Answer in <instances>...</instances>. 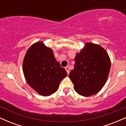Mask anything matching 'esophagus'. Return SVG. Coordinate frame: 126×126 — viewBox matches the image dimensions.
Wrapping results in <instances>:
<instances>
[{
	"instance_id": "1",
	"label": "esophagus",
	"mask_w": 126,
	"mask_h": 126,
	"mask_svg": "<svg viewBox=\"0 0 126 126\" xmlns=\"http://www.w3.org/2000/svg\"><path fill=\"white\" fill-rule=\"evenodd\" d=\"M65 68V70H66V71H67L68 74L69 73H70V69H69V67H66Z\"/></svg>"
}]
</instances>
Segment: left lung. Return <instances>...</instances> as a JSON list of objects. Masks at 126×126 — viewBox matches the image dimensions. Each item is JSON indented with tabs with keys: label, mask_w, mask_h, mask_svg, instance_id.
Listing matches in <instances>:
<instances>
[{
	"label": "left lung",
	"mask_w": 126,
	"mask_h": 126,
	"mask_svg": "<svg viewBox=\"0 0 126 126\" xmlns=\"http://www.w3.org/2000/svg\"><path fill=\"white\" fill-rule=\"evenodd\" d=\"M74 60V68L69 77L76 92L84 96L99 92L107 81L111 67L105 49L99 45L87 43Z\"/></svg>",
	"instance_id": "obj_1"
}]
</instances>
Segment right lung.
Listing matches in <instances>:
<instances>
[{
  "instance_id": "obj_1",
  "label": "right lung",
  "mask_w": 126,
  "mask_h": 126,
  "mask_svg": "<svg viewBox=\"0 0 126 126\" xmlns=\"http://www.w3.org/2000/svg\"><path fill=\"white\" fill-rule=\"evenodd\" d=\"M23 72L29 86L45 96L56 92L61 81L67 76L65 68L56 61L52 49L42 42H37L27 50Z\"/></svg>"
}]
</instances>
